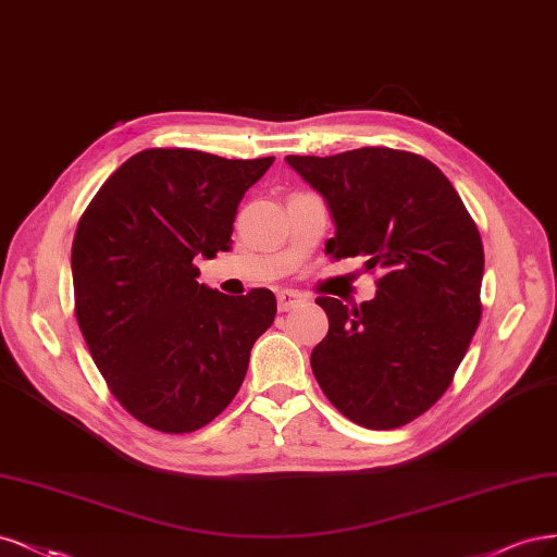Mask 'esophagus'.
Returning <instances> with one entry per match:
<instances>
[{
    "instance_id": "34e87169",
    "label": "esophagus",
    "mask_w": 557,
    "mask_h": 557,
    "mask_svg": "<svg viewBox=\"0 0 557 557\" xmlns=\"http://www.w3.org/2000/svg\"><path fill=\"white\" fill-rule=\"evenodd\" d=\"M302 300H305V296L300 292H296V289H280L277 292V308H280V312H286V310L296 308V305H300Z\"/></svg>"
}]
</instances>
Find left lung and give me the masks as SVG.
Returning <instances> with one entry per match:
<instances>
[{
	"instance_id": "1",
	"label": "left lung",
	"mask_w": 557,
	"mask_h": 557,
	"mask_svg": "<svg viewBox=\"0 0 557 557\" xmlns=\"http://www.w3.org/2000/svg\"><path fill=\"white\" fill-rule=\"evenodd\" d=\"M324 196L333 259L380 268L376 296L356 308L317 298L329 335L312 372L343 414L370 430L400 428L451 384L481 319L483 245L458 191L419 154L361 148L284 159Z\"/></svg>"
}]
</instances>
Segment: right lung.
Wrapping results in <instances>:
<instances>
[{
  "mask_svg": "<svg viewBox=\"0 0 557 557\" xmlns=\"http://www.w3.org/2000/svg\"><path fill=\"white\" fill-rule=\"evenodd\" d=\"M275 157L154 148L101 185L71 247L76 319L113 396L161 433H191L236 398L277 300L199 284L196 257L231 249L245 191Z\"/></svg>",
  "mask_w": 557,
  "mask_h": 557,
  "instance_id": "right-lung-1",
  "label": "right lung"
}]
</instances>
